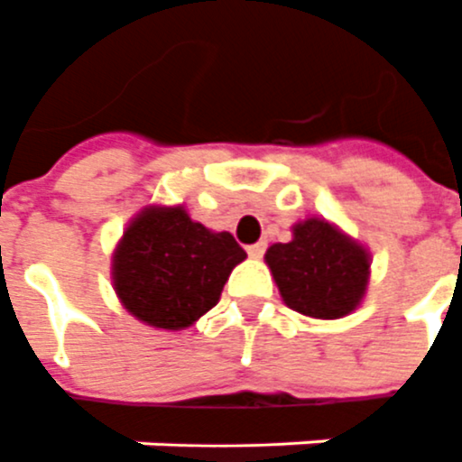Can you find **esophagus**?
Listing matches in <instances>:
<instances>
[{"label":"esophagus","mask_w":462,"mask_h":462,"mask_svg":"<svg viewBox=\"0 0 462 462\" xmlns=\"http://www.w3.org/2000/svg\"><path fill=\"white\" fill-rule=\"evenodd\" d=\"M246 254L251 258H261L263 254H266V244H263V241H258V244H251V246H246Z\"/></svg>","instance_id":"34e87169"}]
</instances>
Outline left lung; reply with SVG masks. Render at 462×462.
<instances>
[{
    "mask_svg": "<svg viewBox=\"0 0 462 462\" xmlns=\"http://www.w3.org/2000/svg\"><path fill=\"white\" fill-rule=\"evenodd\" d=\"M266 263L286 306L310 319H341L368 286V254L323 218L293 226V241L273 244Z\"/></svg>",
    "mask_w": 462,
    "mask_h": 462,
    "instance_id": "obj_1",
    "label": "left lung"
}]
</instances>
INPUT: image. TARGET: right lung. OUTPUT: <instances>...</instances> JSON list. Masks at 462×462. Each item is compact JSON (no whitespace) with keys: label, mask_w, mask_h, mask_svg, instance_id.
<instances>
[{"label":"right lung","mask_w":462,"mask_h":462,"mask_svg":"<svg viewBox=\"0 0 462 462\" xmlns=\"http://www.w3.org/2000/svg\"><path fill=\"white\" fill-rule=\"evenodd\" d=\"M246 258L231 234H214L181 206L146 208L114 254V289L124 309L153 328L191 326L221 299L224 283Z\"/></svg>","instance_id":"right-lung-1"}]
</instances>
